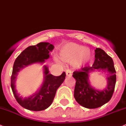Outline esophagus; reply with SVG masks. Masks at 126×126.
Wrapping results in <instances>:
<instances>
[{"instance_id":"1","label":"esophagus","mask_w":126,"mask_h":126,"mask_svg":"<svg viewBox=\"0 0 126 126\" xmlns=\"http://www.w3.org/2000/svg\"><path fill=\"white\" fill-rule=\"evenodd\" d=\"M72 74V71L70 69H68L66 70V74L67 76H71Z\"/></svg>"}]
</instances>
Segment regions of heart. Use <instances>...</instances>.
<instances>
[{
    "label": "heart",
    "instance_id": "1",
    "mask_svg": "<svg viewBox=\"0 0 126 126\" xmlns=\"http://www.w3.org/2000/svg\"><path fill=\"white\" fill-rule=\"evenodd\" d=\"M60 58L65 62H73V66L80 67L89 60V49L75 43H68L62 47L59 52Z\"/></svg>",
    "mask_w": 126,
    "mask_h": 126
}]
</instances>
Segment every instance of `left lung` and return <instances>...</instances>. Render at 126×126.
<instances>
[{"label":"left lung","mask_w":126,"mask_h":126,"mask_svg":"<svg viewBox=\"0 0 126 126\" xmlns=\"http://www.w3.org/2000/svg\"><path fill=\"white\" fill-rule=\"evenodd\" d=\"M95 62L92 66H85L80 70L73 72V77L76 79L74 97L76 102L82 107L94 109L109 102L113 96L115 87L116 76L113 59L103 50L96 48ZM98 69L108 71V85L102 91L95 90L89 84L88 73L90 70Z\"/></svg>","instance_id":"obj_1"}]
</instances>
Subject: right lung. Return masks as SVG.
I'll return each mask as SVG.
<instances>
[{"label":"right lung","mask_w":126,"mask_h":126,"mask_svg":"<svg viewBox=\"0 0 126 126\" xmlns=\"http://www.w3.org/2000/svg\"><path fill=\"white\" fill-rule=\"evenodd\" d=\"M54 46L48 42H40L36 46L27 47L16 58L11 76V87L17 102L23 108L31 111H42L47 109L53 102L56 92L65 79L63 72L59 76L49 74L48 68L44 66L45 80L41 89L32 96L24 98L19 96L15 89V80L18 73L21 68L34 63H44L49 58V52Z\"/></svg>","instance_id":"add662e5"}]
</instances>
